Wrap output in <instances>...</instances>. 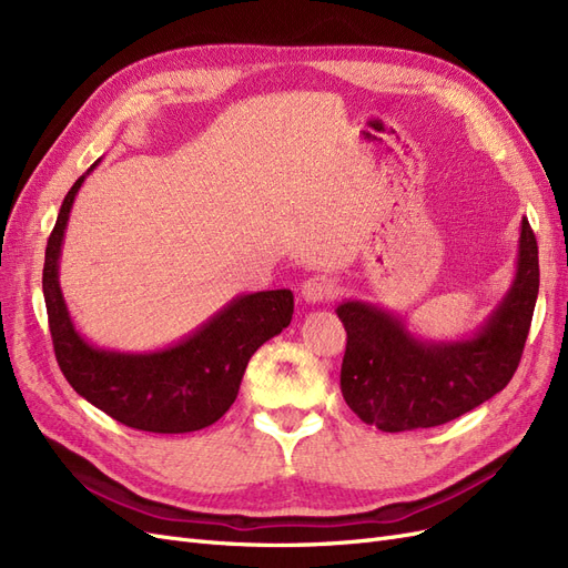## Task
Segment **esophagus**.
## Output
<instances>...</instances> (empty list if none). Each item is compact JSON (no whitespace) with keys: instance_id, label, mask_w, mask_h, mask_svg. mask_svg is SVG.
<instances>
[{"instance_id":"1","label":"esophagus","mask_w":568,"mask_h":568,"mask_svg":"<svg viewBox=\"0 0 568 568\" xmlns=\"http://www.w3.org/2000/svg\"><path fill=\"white\" fill-rule=\"evenodd\" d=\"M338 294V286L332 277H324V274H315V277L305 280L301 286V298L307 305H315V303H324V301H332Z\"/></svg>"}]
</instances>
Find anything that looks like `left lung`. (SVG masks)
Wrapping results in <instances>:
<instances>
[{"label": "left lung", "mask_w": 568, "mask_h": 568, "mask_svg": "<svg viewBox=\"0 0 568 568\" xmlns=\"http://www.w3.org/2000/svg\"><path fill=\"white\" fill-rule=\"evenodd\" d=\"M538 244L521 217L517 272L503 301L464 338H422L405 317L367 301H343L336 315L348 343L341 393L365 424L388 434L453 422L500 393L519 367L538 301Z\"/></svg>", "instance_id": "left-lung-1"}]
</instances>
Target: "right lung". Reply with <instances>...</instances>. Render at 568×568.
Segmentation results:
<instances>
[{
  "mask_svg": "<svg viewBox=\"0 0 568 568\" xmlns=\"http://www.w3.org/2000/svg\"><path fill=\"white\" fill-rule=\"evenodd\" d=\"M99 163L101 159L65 194L44 253L42 291L59 367L78 395L120 424L151 434L199 432L232 407L251 355L291 324L294 294L274 288L234 296L192 334L165 348L94 346L68 313L59 263L75 196Z\"/></svg>",
  "mask_w": 568,
  "mask_h": 568,
  "instance_id": "right-lung-1",
  "label": "right lung"
}]
</instances>
